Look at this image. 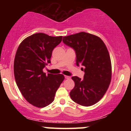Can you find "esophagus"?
<instances>
[{
	"instance_id": "obj_1",
	"label": "esophagus",
	"mask_w": 131,
	"mask_h": 131,
	"mask_svg": "<svg viewBox=\"0 0 131 131\" xmlns=\"http://www.w3.org/2000/svg\"><path fill=\"white\" fill-rule=\"evenodd\" d=\"M64 77H65V79H70V77L67 76V75H64Z\"/></svg>"
}]
</instances>
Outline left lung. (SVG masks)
Masks as SVG:
<instances>
[{"label": "left lung", "instance_id": "left-lung-1", "mask_svg": "<svg viewBox=\"0 0 131 131\" xmlns=\"http://www.w3.org/2000/svg\"><path fill=\"white\" fill-rule=\"evenodd\" d=\"M63 43L76 52V64L84 68V79L72 77L75 87L70 92L74 102L89 106L106 93L112 79V63L106 45L99 37L86 32L65 36Z\"/></svg>", "mask_w": 131, "mask_h": 131}]
</instances>
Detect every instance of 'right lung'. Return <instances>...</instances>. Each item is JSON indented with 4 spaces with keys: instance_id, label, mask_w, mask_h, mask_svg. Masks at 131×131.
Listing matches in <instances>:
<instances>
[{
    "instance_id": "add662e5",
    "label": "right lung",
    "mask_w": 131,
    "mask_h": 131,
    "mask_svg": "<svg viewBox=\"0 0 131 131\" xmlns=\"http://www.w3.org/2000/svg\"><path fill=\"white\" fill-rule=\"evenodd\" d=\"M62 38L37 33L24 39L17 49L14 61L16 82L25 100L38 108L47 106L54 101L64 79L62 74L46 75L43 72Z\"/></svg>"
}]
</instances>
